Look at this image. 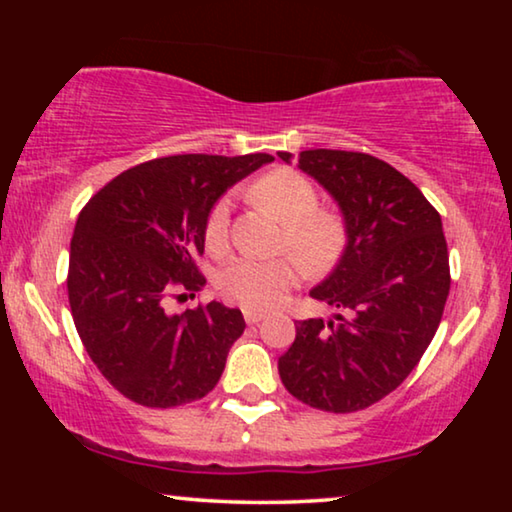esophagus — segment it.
<instances>
[{
  "mask_svg": "<svg viewBox=\"0 0 512 512\" xmlns=\"http://www.w3.org/2000/svg\"><path fill=\"white\" fill-rule=\"evenodd\" d=\"M244 321H247L249 326H256L258 321H263V314L254 310H244Z\"/></svg>",
  "mask_w": 512,
  "mask_h": 512,
  "instance_id": "34e87169",
  "label": "esophagus"
}]
</instances>
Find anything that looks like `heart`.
Here are the masks:
<instances>
[{"instance_id":"heart-1","label":"heart","mask_w":512,"mask_h":512,"mask_svg":"<svg viewBox=\"0 0 512 512\" xmlns=\"http://www.w3.org/2000/svg\"><path fill=\"white\" fill-rule=\"evenodd\" d=\"M251 195L284 223L282 247L289 249L305 270L321 272L338 261L345 247V226L338 214L317 209L319 195L310 179L291 170H275L256 181ZM230 212L233 200L221 198L207 216L205 242L212 251L226 247ZM296 282L298 268L289 258L237 256L216 272V286L223 298L247 310H270L279 305Z\"/></svg>"}]
</instances>
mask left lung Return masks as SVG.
<instances>
[{
  "mask_svg": "<svg viewBox=\"0 0 512 512\" xmlns=\"http://www.w3.org/2000/svg\"><path fill=\"white\" fill-rule=\"evenodd\" d=\"M298 167L338 202L347 235L310 296L347 317L298 321L279 377L312 408L356 412L391 394L438 331L450 293L443 221L408 177L368 153L310 149Z\"/></svg>",
  "mask_w": 512,
  "mask_h": 512,
  "instance_id": "1",
  "label": "left lung"
}]
</instances>
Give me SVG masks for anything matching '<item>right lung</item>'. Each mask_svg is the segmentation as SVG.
<instances>
[{
    "instance_id": "obj_1",
    "label": "right lung",
    "mask_w": 512,
    "mask_h": 512,
    "mask_svg": "<svg viewBox=\"0 0 512 512\" xmlns=\"http://www.w3.org/2000/svg\"><path fill=\"white\" fill-rule=\"evenodd\" d=\"M272 160L156 158L118 174L81 209L69 247V307L88 356L125 398L174 408L216 387L244 333L242 312L216 300L181 314L165 305L207 282L195 256L205 251L216 200Z\"/></svg>"
}]
</instances>
